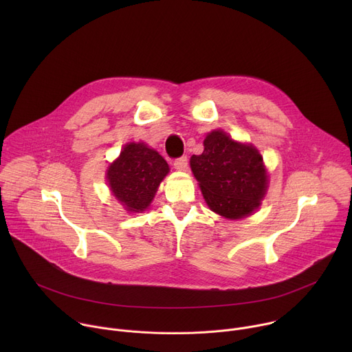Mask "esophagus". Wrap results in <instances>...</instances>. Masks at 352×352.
<instances>
[{
    "instance_id": "1",
    "label": "esophagus",
    "mask_w": 352,
    "mask_h": 352,
    "mask_svg": "<svg viewBox=\"0 0 352 352\" xmlns=\"http://www.w3.org/2000/svg\"><path fill=\"white\" fill-rule=\"evenodd\" d=\"M174 168L178 171H186L188 170V157L182 156L174 162Z\"/></svg>"
}]
</instances>
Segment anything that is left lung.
<instances>
[{
    "label": "left lung",
    "instance_id": "left-lung-1",
    "mask_svg": "<svg viewBox=\"0 0 352 352\" xmlns=\"http://www.w3.org/2000/svg\"><path fill=\"white\" fill-rule=\"evenodd\" d=\"M204 146V153L193 155L189 163L208 206L230 220L254 213L269 182L259 150L235 142L221 129L208 133Z\"/></svg>",
    "mask_w": 352,
    "mask_h": 352
}]
</instances>
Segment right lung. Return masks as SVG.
I'll return each mask as SVG.
<instances>
[{
    "instance_id": "right-lung-1",
    "label": "right lung",
    "mask_w": 352,
    "mask_h": 352,
    "mask_svg": "<svg viewBox=\"0 0 352 352\" xmlns=\"http://www.w3.org/2000/svg\"><path fill=\"white\" fill-rule=\"evenodd\" d=\"M167 162L146 143L131 142L107 170V182L118 202L132 213L146 210L168 174Z\"/></svg>"
}]
</instances>
